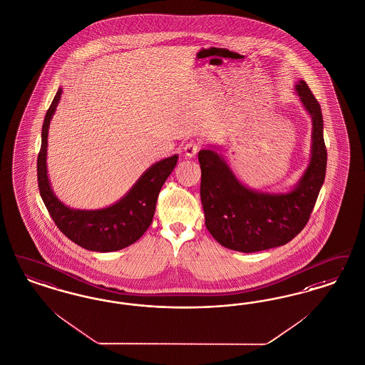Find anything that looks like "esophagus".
<instances>
[{
	"label": "esophagus",
	"instance_id": "34e87169",
	"mask_svg": "<svg viewBox=\"0 0 365 365\" xmlns=\"http://www.w3.org/2000/svg\"><path fill=\"white\" fill-rule=\"evenodd\" d=\"M200 148H201V145L198 144V143H194V141H190L187 143L186 145H185V155L187 156V158H194L195 155H197V152L200 151Z\"/></svg>",
	"mask_w": 365,
	"mask_h": 365
}]
</instances>
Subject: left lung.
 <instances>
[{"mask_svg":"<svg viewBox=\"0 0 365 365\" xmlns=\"http://www.w3.org/2000/svg\"><path fill=\"white\" fill-rule=\"evenodd\" d=\"M295 91L313 123L312 158L298 183L287 192H264L242 185L215 147L198 153L205 224L214 239L233 251L277 248L306 227L327 174L324 120L304 81Z\"/></svg>","mask_w":365,"mask_h":365,"instance_id":"8db88e82","label":"left lung"}]
</instances>
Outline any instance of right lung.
Returning a JSON list of instances; mask_svg holds the SVG:
<instances>
[{"mask_svg": "<svg viewBox=\"0 0 365 365\" xmlns=\"http://www.w3.org/2000/svg\"><path fill=\"white\" fill-rule=\"evenodd\" d=\"M61 96L62 88H59L44 117L41 129V148L38 156V183L41 200L56 227L79 247L94 252L120 251L136 242L151 225L158 195L176 165L178 155L152 164L120 201L108 207L79 210L66 206L53 194L47 173L48 128Z\"/></svg>", "mask_w": 365, "mask_h": 365, "instance_id": "add662e5", "label": "right lung"}]
</instances>
